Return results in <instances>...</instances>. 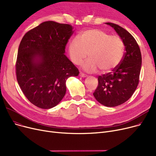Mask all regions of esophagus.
Returning a JSON list of instances; mask_svg holds the SVG:
<instances>
[{"label": "esophagus", "mask_w": 156, "mask_h": 156, "mask_svg": "<svg viewBox=\"0 0 156 156\" xmlns=\"http://www.w3.org/2000/svg\"><path fill=\"white\" fill-rule=\"evenodd\" d=\"M79 75H80V76H81V77H83V78H85V77H87V75H86V74H85V73H82V72H80Z\"/></svg>", "instance_id": "34e87169"}]
</instances>
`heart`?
Returning a JSON list of instances; mask_svg holds the SVG:
<instances>
[{
	"instance_id": "heart-1",
	"label": "heart",
	"mask_w": 156,
	"mask_h": 156,
	"mask_svg": "<svg viewBox=\"0 0 156 156\" xmlns=\"http://www.w3.org/2000/svg\"><path fill=\"white\" fill-rule=\"evenodd\" d=\"M71 61L80 65L86 58H90L83 64V69L95 72L99 68L107 73L116 68L121 62L124 53V42L118 36L111 35L99 29L87 30L72 39L68 45Z\"/></svg>"
}]
</instances>
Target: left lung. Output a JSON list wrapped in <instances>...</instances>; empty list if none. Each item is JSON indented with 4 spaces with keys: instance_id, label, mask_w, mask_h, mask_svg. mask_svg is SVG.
Here are the masks:
<instances>
[{
    "instance_id": "left-lung-1",
    "label": "left lung",
    "mask_w": 156,
    "mask_h": 156,
    "mask_svg": "<svg viewBox=\"0 0 156 156\" xmlns=\"http://www.w3.org/2000/svg\"><path fill=\"white\" fill-rule=\"evenodd\" d=\"M122 40L125 51L120 64L111 72L98 76L99 84L94 92L96 100L107 107L123 104L132 96L139 83L142 55L136 40L118 24L106 23Z\"/></svg>"
}]
</instances>
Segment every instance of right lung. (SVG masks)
<instances>
[{"label": "right lung", "mask_w": 156, "mask_h": 156, "mask_svg": "<svg viewBox=\"0 0 156 156\" xmlns=\"http://www.w3.org/2000/svg\"><path fill=\"white\" fill-rule=\"evenodd\" d=\"M73 33L71 24L48 21L29 30L21 41L16 77L24 95L38 108L55 107L65 95L66 80L78 75L64 55Z\"/></svg>", "instance_id": "right-lung-1"}]
</instances>
